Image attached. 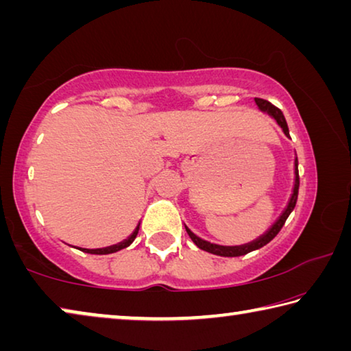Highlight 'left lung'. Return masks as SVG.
I'll return each mask as SVG.
<instances>
[{"label":"left lung","instance_id":"obj_1","mask_svg":"<svg viewBox=\"0 0 351 351\" xmlns=\"http://www.w3.org/2000/svg\"><path fill=\"white\" fill-rule=\"evenodd\" d=\"M255 104H257L258 110L261 112H265V114H268L269 117L274 119L277 122V125L282 128V132L285 133L287 138H289V130H288V123L285 121V116L283 112L277 108V106L272 105L271 102L265 99H257L255 97ZM291 139V138H289ZM297 193H299V162H297V154L294 156V182H293V190H291V195L287 201V206L283 207V210L280 212V215L276 218V221L272 223L268 229L265 230L263 234L257 239L245 243V245H239V246H223V245H217V243H210L207 240L199 239L197 234H193L192 230H190L186 224H184V228H186L187 234L192 241L197 245L199 249H203L206 252H210L213 255H219V257H240V255H245L247 252H252V251H257V249L263 247L265 245H268V243L274 239V237L280 232V229L283 228L285 221H287V218L289 217V213L294 210L295 207V201H297Z\"/></svg>","mask_w":351,"mask_h":351}]
</instances>
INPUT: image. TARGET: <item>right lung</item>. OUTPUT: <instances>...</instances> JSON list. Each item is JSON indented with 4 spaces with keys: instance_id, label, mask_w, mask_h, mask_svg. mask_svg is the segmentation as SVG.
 <instances>
[{
    "instance_id": "right-lung-1",
    "label": "right lung",
    "mask_w": 351,
    "mask_h": 351,
    "mask_svg": "<svg viewBox=\"0 0 351 351\" xmlns=\"http://www.w3.org/2000/svg\"><path fill=\"white\" fill-rule=\"evenodd\" d=\"M139 226H141V221L138 223V226H136L133 232L130 234L125 240H122L121 243H116V245H111V246H106V247H97V249H86V247H77V249H80L82 252H88V254H96V255H106V254L117 252V251H121V249H125V247H128L130 245H132V243L134 241L136 237H138V232H139Z\"/></svg>"
}]
</instances>
